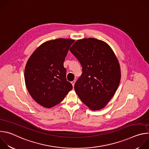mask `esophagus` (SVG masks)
<instances>
[{
	"label": "esophagus",
	"instance_id": "obj_1",
	"mask_svg": "<svg viewBox=\"0 0 149 149\" xmlns=\"http://www.w3.org/2000/svg\"><path fill=\"white\" fill-rule=\"evenodd\" d=\"M75 80H74V81H72V82H71V84H72V86L74 87V84H75Z\"/></svg>",
	"mask_w": 149,
	"mask_h": 149
}]
</instances>
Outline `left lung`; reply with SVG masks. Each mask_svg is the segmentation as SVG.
<instances>
[{"instance_id": "8db88e82", "label": "left lung", "mask_w": 149, "mask_h": 149, "mask_svg": "<svg viewBox=\"0 0 149 149\" xmlns=\"http://www.w3.org/2000/svg\"><path fill=\"white\" fill-rule=\"evenodd\" d=\"M70 51L82 66V74L74 89L80 100L92 110L108 103L119 86V62L111 48L104 41L86 38L76 41Z\"/></svg>"}]
</instances>
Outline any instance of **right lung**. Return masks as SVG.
Instances as JSON below:
<instances>
[{
    "instance_id": "1",
    "label": "right lung",
    "mask_w": 149,
    "mask_h": 149,
    "mask_svg": "<svg viewBox=\"0 0 149 149\" xmlns=\"http://www.w3.org/2000/svg\"><path fill=\"white\" fill-rule=\"evenodd\" d=\"M74 41L63 38L47 41L27 62L24 73L27 90L36 102L46 108L61 102L72 88L67 80L63 62Z\"/></svg>"
}]
</instances>
